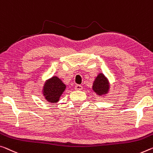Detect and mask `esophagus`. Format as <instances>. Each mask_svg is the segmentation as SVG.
I'll return each instance as SVG.
<instances>
[{"instance_id":"34e87169","label":"esophagus","mask_w":153,"mask_h":153,"mask_svg":"<svg viewBox=\"0 0 153 153\" xmlns=\"http://www.w3.org/2000/svg\"><path fill=\"white\" fill-rule=\"evenodd\" d=\"M75 89L77 90V91H81L82 89V86L80 85V84H76V85L75 86Z\"/></svg>"}]
</instances>
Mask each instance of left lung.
<instances>
[{
    "mask_svg": "<svg viewBox=\"0 0 153 153\" xmlns=\"http://www.w3.org/2000/svg\"><path fill=\"white\" fill-rule=\"evenodd\" d=\"M110 88V84L108 79L103 74H99L94 79L93 85V90L98 95L107 94Z\"/></svg>",
    "mask_w": 153,
    "mask_h": 153,
    "instance_id": "8db88e82",
    "label": "left lung"
}]
</instances>
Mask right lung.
<instances>
[{"instance_id":"obj_1","label":"right lung","mask_w":153,"mask_h":153,"mask_svg":"<svg viewBox=\"0 0 153 153\" xmlns=\"http://www.w3.org/2000/svg\"><path fill=\"white\" fill-rule=\"evenodd\" d=\"M66 88L65 84L56 76L48 79L43 86V94L48 102L56 103Z\"/></svg>"}]
</instances>
